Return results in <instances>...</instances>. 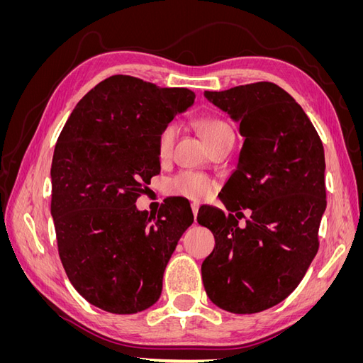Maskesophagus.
<instances>
[{
	"label": "esophagus",
	"instance_id": "obj_1",
	"mask_svg": "<svg viewBox=\"0 0 363 363\" xmlns=\"http://www.w3.org/2000/svg\"><path fill=\"white\" fill-rule=\"evenodd\" d=\"M199 203H192L191 204V208H192V213H194V218L196 219V215H199Z\"/></svg>",
	"mask_w": 363,
	"mask_h": 363
}]
</instances>
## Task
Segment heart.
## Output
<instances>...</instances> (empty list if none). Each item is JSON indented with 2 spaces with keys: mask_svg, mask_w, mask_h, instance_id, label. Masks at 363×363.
I'll return each mask as SVG.
<instances>
[{
  "mask_svg": "<svg viewBox=\"0 0 363 363\" xmlns=\"http://www.w3.org/2000/svg\"><path fill=\"white\" fill-rule=\"evenodd\" d=\"M196 127L201 131L208 147H213L219 140L225 136H232L233 131L230 125L221 119L216 118H201L196 121ZM179 136V125L171 121V123L164 124L159 131L156 148L157 156L160 160H168L172 155L174 144ZM168 189L171 194L184 196L189 200H203L207 195H211L215 189V182L207 177L204 174L194 172V171H182L175 174L174 177L168 182Z\"/></svg>",
  "mask_w": 363,
  "mask_h": 363,
  "instance_id": "b5f03b06",
  "label": "heart"
}]
</instances>
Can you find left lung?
<instances>
[{
	"label": "left lung",
	"instance_id": "1",
	"mask_svg": "<svg viewBox=\"0 0 363 363\" xmlns=\"http://www.w3.org/2000/svg\"><path fill=\"white\" fill-rule=\"evenodd\" d=\"M204 96L238 121L244 145L219 194L230 213L203 206L196 216L215 236L201 265L203 284L221 309L257 313L298 286L320 247L327 206L323 142L301 106L274 83ZM242 208L252 215L240 229L235 216Z\"/></svg>",
	"mask_w": 363,
	"mask_h": 363
}]
</instances>
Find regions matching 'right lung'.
<instances>
[{"mask_svg": "<svg viewBox=\"0 0 363 363\" xmlns=\"http://www.w3.org/2000/svg\"><path fill=\"white\" fill-rule=\"evenodd\" d=\"M184 87H159L130 75L98 83L75 106L54 148L51 215L59 256L75 291L100 309H148L191 206L169 200L156 216L136 208L160 172L159 131L194 104Z\"/></svg>", "mask_w": 363, "mask_h": 363, "instance_id": "right-lung-1", "label": "right lung"}]
</instances>
